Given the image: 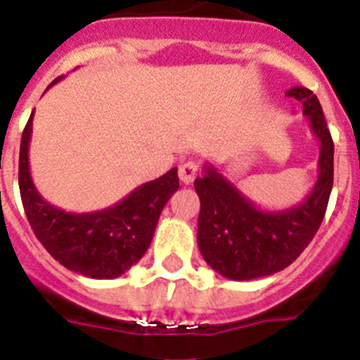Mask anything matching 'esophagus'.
Here are the masks:
<instances>
[{
  "label": "esophagus",
  "instance_id": "1",
  "mask_svg": "<svg viewBox=\"0 0 360 360\" xmlns=\"http://www.w3.org/2000/svg\"><path fill=\"white\" fill-rule=\"evenodd\" d=\"M197 165L193 161H188V163L181 165L179 167V179L183 184H191L197 176Z\"/></svg>",
  "mask_w": 360,
  "mask_h": 360
}]
</instances>
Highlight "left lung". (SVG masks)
<instances>
[{"mask_svg":"<svg viewBox=\"0 0 360 360\" xmlns=\"http://www.w3.org/2000/svg\"><path fill=\"white\" fill-rule=\"evenodd\" d=\"M286 96L300 101L302 113L320 142L318 179L300 204L281 211L261 210L210 163L193 184L200 199V254L214 271L233 281L266 277L290 266L311 243L327 211L334 183V142L323 110L305 86H293Z\"/></svg>","mask_w":360,"mask_h":360,"instance_id":"obj_1","label":"left lung"}]
</instances>
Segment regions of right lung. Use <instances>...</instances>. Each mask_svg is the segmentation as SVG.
<instances>
[{"instance_id":"add662e5","label":"right lung","mask_w":360,"mask_h":360,"mask_svg":"<svg viewBox=\"0 0 360 360\" xmlns=\"http://www.w3.org/2000/svg\"><path fill=\"white\" fill-rule=\"evenodd\" d=\"M32 124L33 112L21 139L19 190L37 240L67 270L90 278L120 277L149 248L158 218L179 188L177 169L134 188L115 206L92 213H67L42 199L33 184L28 160Z\"/></svg>"}]
</instances>
